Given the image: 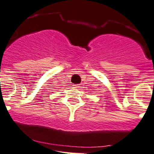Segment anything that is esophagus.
<instances>
[{"label": "esophagus", "mask_w": 154, "mask_h": 154, "mask_svg": "<svg viewBox=\"0 0 154 154\" xmlns=\"http://www.w3.org/2000/svg\"><path fill=\"white\" fill-rule=\"evenodd\" d=\"M73 88H79V86L78 84H74Z\"/></svg>", "instance_id": "1"}]
</instances>
